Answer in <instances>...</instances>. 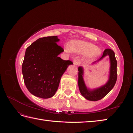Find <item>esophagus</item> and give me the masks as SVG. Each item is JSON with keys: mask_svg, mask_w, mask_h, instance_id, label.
<instances>
[{"mask_svg": "<svg viewBox=\"0 0 133 133\" xmlns=\"http://www.w3.org/2000/svg\"><path fill=\"white\" fill-rule=\"evenodd\" d=\"M80 60H79V59L78 58H75L74 59V60H73V64L74 65H79V64H80Z\"/></svg>", "mask_w": 133, "mask_h": 133, "instance_id": "esophagus-1", "label": "esophagus"}]
</instances>
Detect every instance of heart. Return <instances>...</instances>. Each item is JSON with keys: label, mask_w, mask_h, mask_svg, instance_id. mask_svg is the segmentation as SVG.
Listing matches in <instances>:
<instances>
[{"label": "heart", "mask_w": 133, "mask_h": 133, "mask_svg": "<svg viewBox=\"0 0 133 133\" xmlns=\"http://www.w3.org/2000/svg\"><path fill=\"white\" fill-rule=\"evenodd\" d=\"M68 48H66L65 50L68 51L69 50L83 54H89V57H94L98 55L100 51L97 46L91 43L85 42L73 41H71L68 44Z\"/></svg>", "instance_id": "b5f03b06"}]
</instances>
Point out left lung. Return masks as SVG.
Wrapping results in <instances>:
<instances>
[{
  "mask_svg": "<svg viewBox=\"0 0 133 133\" xmlns=\"http://www.w3.org/2000/svg\"><path fill=\"white\" fill-rule=\"evenodd\" d=\"M107 55H109L111 64L109 80L105 85L98 89L92 91H89L87 89L83 78V68L82 67H79L78 68V85L80 92L84 98L91 101H98L103 98L113 88L116 83L117 79V71H116L117 62H116L115 53L112 50L106 49L104 50L103 54L100 59Z\"/></svg>",
  "mask_w": 133,
  "mask_h": 133,
  "instance_id": "obj_1",
  "label": "left lung"
}]
</instances>
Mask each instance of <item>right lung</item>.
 Listing matches in <instances>:
<instances>
[{"instance_id": "1", "label": "right lung", "mask_w": 133, "mask_h": 133, "mask_svg": "<svg viewBox=\"0 0 133 133\" xmlns=\"http://www.w3.org/2000/svg\"><path fill=\"white\" fill-rule=\"evenodd\" d=\"M57 36L37 39L28 46L22 64V73L28 90L38 97H52L57 91L60 80L70 60H63L58 55L64 51L58 45Z\"/></svg>"}]
</instances>
